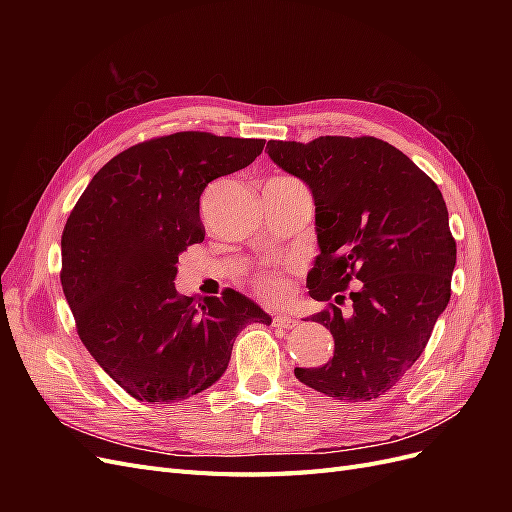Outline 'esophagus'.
Listing matches in <instances>:
<instances>
[{"label": "esophagus", "instance_id": "esophagus-1", "mask_svg": "<svg viewBox=\"0 0 512 512\" xmlns=\"http://www.w3.org/2000/svg\"><path fill=\"white\" fill-rule=\"evenodd\" d=\"M294 324H297V320H294V318H292V316H288V314H277V316L273 318V327L292 329Z\"/></svg>", "mask_w": 512, "mask_h": 512}]
</instances>
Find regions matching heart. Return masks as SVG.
Masks as SVG:
<instances>
[{
  "label": "heart",
  "instance_id": "obj_1",
  "mask_svg": "<svg viewBox=\"0 0 512 512\" xmlns=\"http://www.w3.org/2000/svg\"><path fill=\"white\" fill-rule=\"evenodd\" d=\"M258 292L267 301H280L284 294H286V282L282 280L280 275L267 273V275H262L260 280H258Z\"/></svg>",
  "mask_w": 512,
  "mask_h": 512
}]
</instances>
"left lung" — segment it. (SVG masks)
Segmentation results:
<instances>
[{
	"instance_id": "1",
	"label": "left lung",
	"mask_w": 512,
	"mask_h": 512,
	"mask_svg": "<svg viewBox=\"0 0 512 512\" xmlns=\"http://www.w3.org/2000/svg\"><path fill=\"white\" fill-rule=\"evenodd\" d=\"M269 158L314 196L320 254L307 273L312 320L327 327L335 352L322 367H297L309 389L369 401L406 374L425 350L451 299L457 245L438 185L393 145L374 136H320L312 143L269 141Z\"/></svg>"
}]
</instances>
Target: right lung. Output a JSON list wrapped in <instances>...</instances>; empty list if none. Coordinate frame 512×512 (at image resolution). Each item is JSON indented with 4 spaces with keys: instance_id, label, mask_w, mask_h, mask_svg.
<instances>
[{
    "instance_id": "add662e5",
    "label": "right lung",
    "mask_w": 512,
    "mask_h": 512,
    "mask_svg": "<svg viewBox=\"0 0 512 512\" xmlns=\"http://www.w3.org/2000/svg\"><path fill=\"white\" fill-rule=\"evenodd\" d=\"M262 138L177 132L134 145L89 181L61 235V288L81 342L138 401H183L218 382L232 344L271 316L245 294L181 297L179 256L205 239L200 194L250 166Z\"/></svg>"
}]
</instances>
